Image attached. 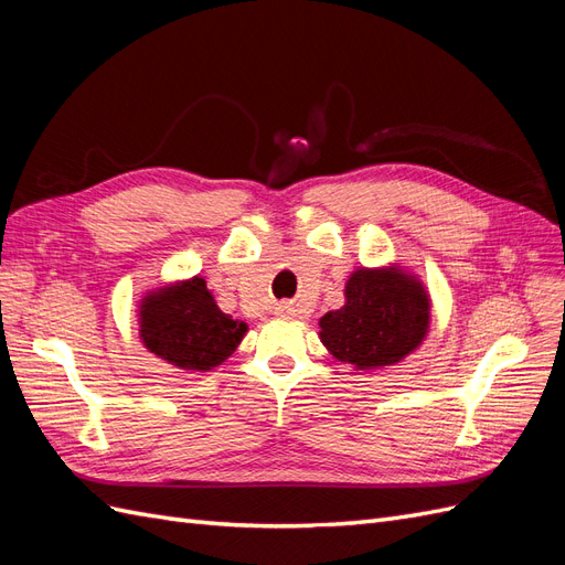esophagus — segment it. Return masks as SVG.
Here are the masks:
<instances>
[{"instance_id":"1","label":"esophagus","mask_w":565,"mask_h":565,"mask_svg":"<svg viewBox=\"0 0 565 565\" xmlns=\"http://www.w3.org/2000/svg\"><path fill=\"white\" fill-rule=\"evenodd\" d=\"M278 313H289V306H287V303H280V306H278Z\"/></svg>"}]
</instances>
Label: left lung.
<instances>
[{
	"label": "left lung",
	"mask_w": 565,
	"mask_h": 565,
	"mask_svg": "<svg viewBox=\"0 0 565 565\" xmlns=\"http://www.w3.org/2000/svg\"><path fill=\"white\" fill-rule=\"evenodd\" d=\"M347 301L320 318V341L341 363L377 370L401 363L429 332V295L401 268H358Z\"/></svg>",
	"instance_id": "8db88e82"
}]
</instances>
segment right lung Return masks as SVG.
Here are the masks:
<instances>
[{
	"instance_id": "1",
	"label": "right lung",
	"mask_w": 565,
	"mask_h": 565,
	"mask_svg": "<svg viewBox=\"0 0 565 565\" xmlns=\"http://www.w3.org/2000/svg\"><path fill=\"white\" fill-rule=\"evenodd\" d=\"M139 328L150 353L195 372L224 363L247 334V324L221 311L198 276L150 292L141 301Z\"/></svg>"
}]
</instances>
